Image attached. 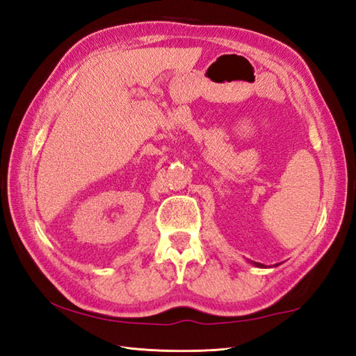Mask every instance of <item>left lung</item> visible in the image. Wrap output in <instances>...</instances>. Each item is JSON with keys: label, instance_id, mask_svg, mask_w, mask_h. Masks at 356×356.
I'll use <instances>...</instances> for the list:
<instances>
[{"label": "left lung", "instance_id": "left-lung-1", "mask_svg": "<svg viewBox=\"0 0 356 356\" xmlns=\"http://www.w3.org/2000/svg\"><path fill=\"white\" fill-rule=\"evenodd\" d=\"M252 264H254L256 266H259V268H264V265L262 264H257V262H252Z\"/></svg>", "mask_w": 356, "mask_h": 356}]
</instances>
